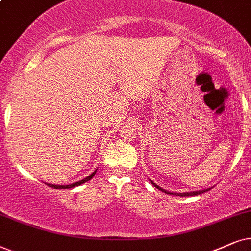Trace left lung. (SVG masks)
<instances>
[{
  "instance_id": "obj_1",
  "label": "left lung",
  "mask_w": 251,
  "mask_h": 251,
  "mask_svg": "<svg viewBox=\"0 0 251 251\" xmlns=\"http://www.w3.org/2000/svg\"><path fill=\"white\" fill-rule=\"evenodd\" d=\"M150 182H151L152 185L155 186L157 189L162 190V192H164V193H166V194H173V193H171V192H168V190H165V189L160 188V187H159L158 185H156V183H155V182H152L151 180H150ZM208 190H210V188H208V189H203V190H198V192H190V193H188V192H187V193H176V194H175V195H179V196H193V195H200V194L208 192Z\"/></svg>"
}]
</instances>
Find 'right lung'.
<instances>
[{
    "label": "right lung",
    "instance_id": "right-lung-1",
    "mask_svg": "<svg viewBox=\"0 0 251 251\" xmlns=\"http://www.w3.org/2000/svg\"><path fill=\"white\" fill-rule=\"evenodd\" d=\"M96 171H98V170H95V171L93 172L91 176H87V178L82 179V180H80V181H78V182L71 183V185H50V183H47V185L50 186V187H52V188H56V189H68V188H73V187L80 186V185H82V183H85V182H87V181H89V180H91V179L93 178V176H95ZM45 183H46V182H45Z\"/></svg>",
    "mask_w": 251,
    "mask_h": 251
}]
</instances>
